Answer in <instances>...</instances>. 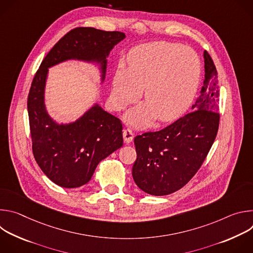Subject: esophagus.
<instances>
[{
  "mask_svg": "<svg viewBox=\"0 0 253 253\" xmlns=\"http://www.w3.org/2000/svg\"><path fill=\"white\" fill-rule=\"evenodd\" d=\"M123 138L126 143H130V142H132V140L134 138V133L130 129H124Z\"/></svg>",
  "mask_w": 253,
  "mask_h": 253,
  "instance_id": "34e87169",
  "label": "esophagus"
}]
</instances>
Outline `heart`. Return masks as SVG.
I'll use <instances>...</instances> for the list:
<instances>
[{
  "instance_id": "heart-1",
  "label": "heart",
  "mask_w": 253,
  "mask_h": 253,
  "mask_svg": "<svg viewBox=\"0 0 253 253\" xmlns=\"http://www.w3.org/2000/svg\"><path fill=\"white\" fill-rule=\"evenodd\" d=\"M129 66H120L113 79L111 100L121 110L142 94L146 103L129 110L125 119L137 127L148 126L157 117L175 120L187 109L196 93L201 63L189 48L168 42H152L134 48Z\"/></svg>"
}]
</instances>
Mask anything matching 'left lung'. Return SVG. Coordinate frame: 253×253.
Returning <instances> with one entry per match:
<instances>
[{
  "instance_id": "left-lung-1",
  "label": "left lung",
  "mask_w": 253,
  "mask_h": 253,
  "mask_svg": "<svg viewBox=\"0 0 253 253\" xmlns=\"http://www.w3.org/2000/svg\"><path fill=\"white\" fill-rule=\"evenodd\" d=\"M205 79L191 112L156 132L134 139L136 185L151 195L171 194L186 185L205 160L219 126L217 71L204 51Z\"/></svg>"
}]
</instances>
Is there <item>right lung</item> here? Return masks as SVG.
Returning <instances> with one entry per match:
<instances>
[{
  "mask_svg": "<svg viewBox=\"0 0 253 253\" xmlns=\"http://www.w3.org/2000/svg\"><path fill=\"white\" fill-rule=\"evenodd\" d=\"M125 37L122 32L89 27L71 30L47 54L33 79L27 102L33 154L45 175L61 187L88 183L100 161L122 147L123 128L117 117L97 103L74 122L53 120L45 105L49 68L68 60L94 63L103 83L107 57Z\"/></svg>",
  "mask_w": 253,
  "mask_h": 253,
  "instance_id": "right-lung-1",
  "label": "right lung"
}]
</instances>
